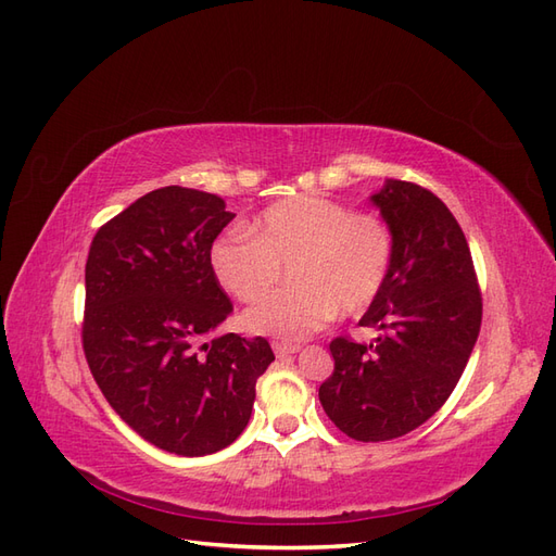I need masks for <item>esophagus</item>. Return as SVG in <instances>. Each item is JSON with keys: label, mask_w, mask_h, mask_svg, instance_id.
I'll return each mask as SVG.
<instances>
[{"label": "esophagus", "mask_w": 556, "mask_h": 556, "mask_svg": "<svg viewBox=\"0 0 556 556\" xmlns=\"http://www.w3.org/2000/svg\"><path fill=\"white\" fill-rule=\"evenodd\" d=\"M274 352L276 357H288V355H294V352H299V343H292V341H274Z\"/></svg>", "instance_id": "34e87169"}]
</instances>
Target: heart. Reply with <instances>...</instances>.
<instances>
[{"mask_svg":"<svg viewBox=\"0 0 556 556\" xmlns=\"http://www.w3.org/2000/svg\"><path fill=\"white\" fill-rule=\"evenodd\" d=\"M396 239L380 213L352 211L323 194H296L266 206L248 231L211 245V268L239 301H260L290 271V288L243 315L250 331L304 339L341 311L357 315L392 274Z\"/></svg>","mask_w":556,"mask_h":556,"instance_id":"heart-1","label":"heart"}]
</instances>
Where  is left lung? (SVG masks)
Instances as JSON below:
<instances>
[{"label": "left lung", "instance_id": "left-lung-1", "mask_svg": "<svg viewBox=\"0 0 556 556\" xmlns=\"http://www.w3.org/2000/svg\"><path fill=\"white\" fill-rule=\"evenodd\" d=\"M394 229L396 255L359 319L371 345L336 336L319 403L352 441L380 443L425 425L457 387L482 323V292L459 223L431 190L387 180L371 197Z\"/></svg>", "mask_w": 556, "mask_h": 556}]
</instances>
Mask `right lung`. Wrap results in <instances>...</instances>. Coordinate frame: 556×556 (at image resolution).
Wrapping results in <instances>:
<instances>
[{
	"label": "right lung",
	"mask_w": 556,
	"mask_h": 556,
	"mask_svg": "<svg viewBox=\"0 0 556 556\" xmlns=\"http://www.w3.org/2000/svg\"><path fill=\"white\" fill-rule=\"evenodd\" d=\"M233 213L217 194L160 188L97 229L86 262L80 341L111 408L180 457L231 445L274 350L262 336L206 333L233 306L211 245Z\"/></svg>",
	"instance_id": "1"
}]
</instances>
